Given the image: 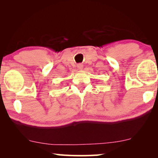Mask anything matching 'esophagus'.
Masks as SVG:
<instances>
[{
    "instance_id": "34e87169",
    "label": "esophagus",
    "mask_w": 158,
    "mask_h": 158,
    "mask_svg": "<svg viewBox=\"0 0 158 158\" xmlns=\"http://www.w3.org/2000/svg\"><path fill=\"white\" fill-rule=\"evenodd\" d=\"M77 69H78V70H82V69L83 68V65L82 64H78L77 65Z\"/></svg>"
}]
</instances>
